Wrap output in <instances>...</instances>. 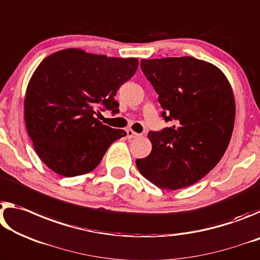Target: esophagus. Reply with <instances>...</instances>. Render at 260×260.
I'll list each match as a JSON object with an SVG mask.
<instances>
[{"instance_id":"obj_1","label":"esophagus","mask_w":260,"mask_h":260,"mask_svg":"<svg viewBox=\"0 0 260 260\" xmlns=\"http://www.w3.org/2000/svg\"><path fill=\"white\" fill-rule=\"evenodd\" d=\"M138 134L137 133H135V131H133L131 129H127L126 130V138H129V139H131V138H136V137H138Z\"/></svg>"}]
</instances>
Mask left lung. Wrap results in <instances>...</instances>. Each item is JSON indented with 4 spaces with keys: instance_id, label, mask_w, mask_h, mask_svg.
<instances>
[{
    "instance_id": "left-lung-1",
    "label": "left lung",
    "mask_w": 260,
    "mask_h": 260,
    "mask_svg": "<svg viewBox=\"0 0 260 260\" xmlns=\"http://www.w3.org/2000/svg\"><path fill=\"white\" fill-rule=\"evenodd\" d=\"M169 127L150 131V155L136 160L142 175L161 189L192 185L211 172L231 142L235 99L226 76L191 56L142 59Z\"/></svg>"
}]
</instances>
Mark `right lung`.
I'll return each instance as SVG.
<instances>
[{
  "label": "right lung",
  "mask_w": 260,
  "mask_h": 260,
  "mask_svg": "<svg viewBox=\"0 0 260 260\" xmlns=\"http://www.w3.org/2000/svg\"><path fill=\"white\" fill-rule=\"evenodd\" d=\"M137 68L135 57L77 48L59 50L40 63L27 85L24 115L34 150L47 167L66 177L84 175L124 137V130L102 124L94 115L101 107L118 113L114 96Z\"/></svg>",
  "instance_id": "add662e5"
}]
</instances>
